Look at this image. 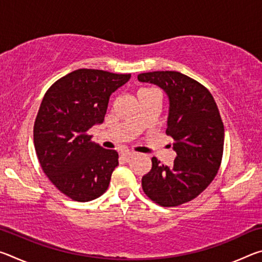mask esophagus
Returning <instances> with one entry per match:
<instances>
[{
  "label": "esophagus",
  "instance_id": "1",
  "mask_svg": "<svg viewBox=\"0 0 262 262\" xmlns=\"http://www.w3.org/2000/svg\"><path fill=\"white\" fill-rule=\"evenodd\" d=\"M134 156V152L133 151H123L122 154H121V157L125 159V161H129V159Z\"/></svg>",
  "mask_w": 262,
  "mask_h": 262
}]
</instances>
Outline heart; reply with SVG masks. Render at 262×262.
<instances>
[{
	"label": "heart",
	"instance_id": "b5f03b06",
	"mask_svg": "<svg viewBox=\"0 0 262 262\" xmlns=\"http://www.w3.org/2000/svg\"><path fill=\"white\" fill-rule=\"evenodd\" d=\"M152 90H155V89H150V88H142V89H140L139 91H137V96H140V95H144V94H147V92H150V91H152Z\"/></svg>",
	"mask_w": 262,
	"mask_h": 262
}]
</instances>
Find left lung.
<instances>
[{"mask_svg": "<svg viewBox=\"0 0 262 262\" xmlns=\"http://www.w3.org/2000/svg\"><path fill=\"white\" fill-rule=\"evenodd\" d=\"M137 78L156 84L168 96L166 135L173 139L177 152L171 166L151 158V170L142 178V188L159 206H180L200 195L219 172L224 148L219 107L206 86L181 73H143Z\"/></svg>", "mask_w": 262, "mask_h": 262, "instance_id": "1", "label": "left lung"}]
</instances>
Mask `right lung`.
<instances>
[{
    "mask_svg": "<svg viewBox=\"0 0 262 262\" xmlns=\"http://www.w3.org/2000/svg\"><path fill=\"white\" fill-rule=\"evenodd\" d=\"M130 74L77 69L46 91L33 127V141L42 171L52 184L74 201L103 195L118 166L115 150L91 142L89 129L104 121L112 92Z\"/></svg>",
    "mask_w": 262,
    "mask_h": 262,
    "instance_id": "add662e5",
    "label": "right lung"
}]
</instances>
